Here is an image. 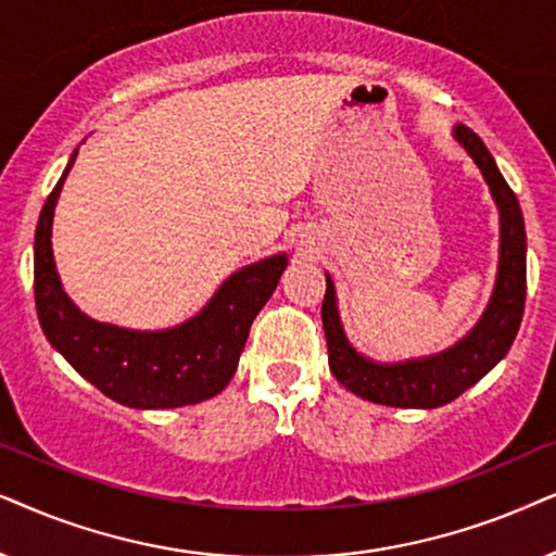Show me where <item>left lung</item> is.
<instances>
[{"label":"left lung","instance_id":"left-lung-1","mask_svg":"<svg viewBox=\"0 0 556 556\" xmlns=\"http://www.w3.org/2000/svg\"><path fill=\"white\" fill-rule=\"evenodd\" d=\"M455 139L476 162L501 216L498 274L483 317L463 340L447 351L402 364H379L366 358L345 338L338 315L336 285L330 274L323 300V328L328 340V364L336 379L355 396L402 409H438L478 383L508 353L519 332L527 300V228L514 190L503 180L493 154L476 131L457 124Z\"/></svg>","mask_w":556,"mask_h":556}]
</instances>
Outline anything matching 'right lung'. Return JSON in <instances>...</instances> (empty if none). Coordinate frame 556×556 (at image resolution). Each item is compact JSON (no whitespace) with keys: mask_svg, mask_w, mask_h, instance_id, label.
I'll return each mask as SVG.
<instances>
[{"mask_svg":"<svg viewBox=\"0 0 556 556\" xmlns=\"http://www.w3.org/2000/svg\"><path fill=\"white\" fill-rule=\"evenodd\" d=\"M68 167L40 211L35 231V307L50 345L101 394L135 409H175L220 394L233 379L251 323L277 290L287 254L249 264L226 279L201 313L167 330L96 323L63 292L53 258V216Z\"/></svg>","mask_w":556,"mask_h":556,"instance_id":"add662e5","label":"right lung"}]
</instances>
